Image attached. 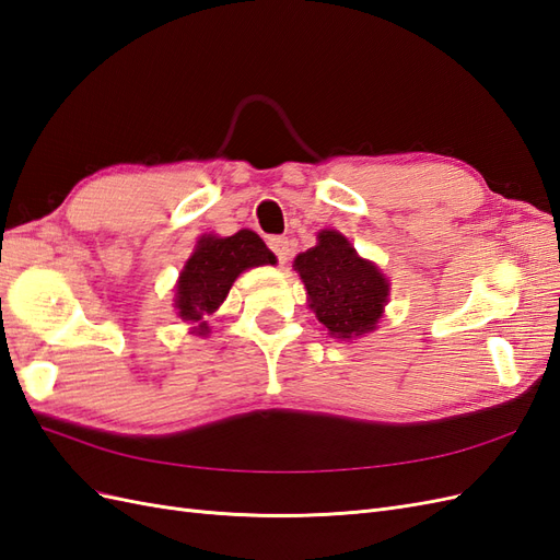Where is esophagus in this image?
<instances>
[{"mask_svg":"<svg viewBox=\"0 0 560 560\" xmlns=\"http://www.w3.org/2000/svg\"><path fill=\"white\" fill-rule=\"evenodd\" d=\"M268 247H270V252L276 254L280 264H284L287 259H290L292 247H290V241L282 238V235H273V238H268Z\"/></svg>","mask_w":560,"mask_h":560,"instance_id":"34e87169","label":"esophagus"}]
</instances>
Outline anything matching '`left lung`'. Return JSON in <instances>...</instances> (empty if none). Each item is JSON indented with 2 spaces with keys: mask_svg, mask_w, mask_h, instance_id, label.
<instances>
[{
  "mask_svg": "<svg viewBox=\"0 0 560 560\" xmlns=\"http://www.w3.org/2000/svg\"><path fill=\"white\" fill-rule=\"evenodd\" d=\"M308 292V306L329 336L352 341L374 331L389 296L376 264L362 259L346 235L319 231L317 245L294 259Z\"/></svg>",
  "mask_w": 560,
  "mask_h": 560,
  "instance_id": "1",
  "label": "left lung"
}]
</instances>
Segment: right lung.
I'll list each match as a JSON object with an SVG mask.
<instances>
[{
    "label": "right lung",
    "mask_w": 560,
    "mask_h": 560,
    "mask_svg": "<svg viewBox=\"0 0 560 560\" xmlns=\"http://www.w3.org/2000/svg\"><path fill=\"white\" fill-rule=\"evenodd\" d=\"M266 264H276V254L249 229L229 235V238L200 235L175 287L177 315L194 325L191 334L208 336V315L222 306L235 278L247 268Z\"/></svg>",
    "instance_id": "right-lung-1"
}]
</instances>
